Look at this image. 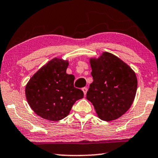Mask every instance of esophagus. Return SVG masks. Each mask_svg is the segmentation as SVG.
<instances>
[{
    "mask_svg": "<svg viewBox=\"0 0 158 158\" xmlns=\"http://www.w3.org/2000/svg\"><path fill=\"white\" fill-rule=\"evenodd\" d=\"M82 91H83L84 95H86V92H87V88H86V87H84V88H82Z\"/></svg>",
    "mask_w": 158,
    "mask_h": 158,
    "instance_id": "obj_1",
    "label": "esophagus"
}]
</instances>
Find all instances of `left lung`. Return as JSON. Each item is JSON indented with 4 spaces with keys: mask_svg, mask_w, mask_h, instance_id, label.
Listing matches in <instances>:
<instances>
[{
    "mask_svg": "<svg viewBox=\"0 0 158 158\" xmlns=\"http://www.w3.org/2000/svg\"><path fill=\"white\" fill-rule=\"evenodd\" d=\"M94 81L86 98L92 103L100 119L116 120L130 109L138 86L135 73L129 66L111 53L103 52L98 58H91Z\"/></svg>",
    "mask_w": 158,
    "mask_h": 158,
    "instance_id": "1",
    "label": "left lung"
}]
</instances>
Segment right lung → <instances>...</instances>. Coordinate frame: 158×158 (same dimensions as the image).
<instances>
[{"label":"right lung","instance_id":"obj_1","mask_svg":"<svg viewBox=\"0 0 158 158\" xmlns=\"http://www.w3.org/2000/svg\"><path fill=\"white\" fill-rule=\"evenodd\" d=\"M67 60L54 58L30 79L25 96L32 110L49 121H56L69 115L72 106L84 97L81 89L74 86V76L67 74Z\"/></svg>","mask_w":158,"mask_h":158}]
</instances>
